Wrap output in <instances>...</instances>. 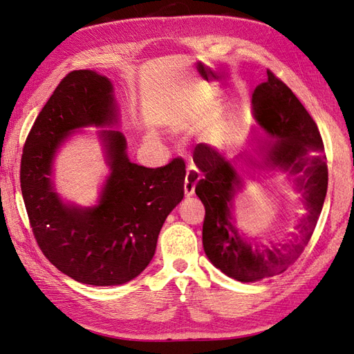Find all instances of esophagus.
I'll return each mask as SVG.
<instances>
[{
  "instance_id": "esophagus-1",
  "label": "esophagus",
  "mask_w": 354,
  "mask_h": 354,
  "mask_svg": "<svg viewBox=\"0 0 354 354\" xmlns=\"http://www.w3.org/2000/svg\"><path fill=\"white\" fill-rule=\"evenodd\" d=\"M199 178H201V176L198 173V169L194 167H189L187 173H186V178H185V194L187 196L195 194V186H196Z\"/></svg>"
}]
</instances>
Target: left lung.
<instances>
[{"label":"left lung","instance_id":"left-lung-1","mask_svg":"<svg viewBox=\"0 0 354 354\" xmlns=\"http://www.w3.org/2000/svg\"><path fill=\"white\" fill-rule=\"evenodd\" d=\"M252 112L264 131L277 143L267 147V162L291 173L303 190L307 214L295 229L279 242H250L234 227L230 217L233 195L241 189V178L229 160L208 145L199 143L194 162L203 177L195 192L205 207L202 243L209 261L223 273L241 282H255L283 273L303 254L315 232L328 189L325 156L308 158V151H322L324 142L315 120L291 88L267 69V81L252 93Z\"/></svg>","mask_w":354,"mask_h":354}]
</instances>
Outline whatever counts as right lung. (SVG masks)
Returning a JSON list of instances; mask_svg holds the SVG:
<instances>
[{
	"instance_id": "right-lung-1",
	"label": "right lung",
	"mask_w": 354,
	"mask_h": 354,
	"mask_svg": "<svg viewBox=\"0 0 354 354\" xmlns=\"http://www.w3.org/2000/svg\"><path fill=\"white\" fill-rule=\"evenodd\" d=\"M115 121L111 81L93 71H72L37 116L20 160V187L39 250L62 273L95 286L125 283L146 269L160 227L185 195L183 159L159 168L133 164L124 136L106 130L102 137L112 173L99 205L82 209L62 203L50 173L63 138L77 128Z\"/></svg>"
}]
</instances>
